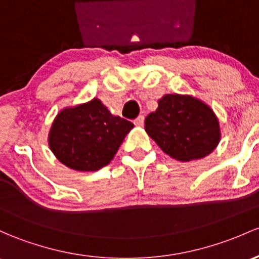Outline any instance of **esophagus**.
<instances>
[{"label": "esophagus", "mask_w": 259, "mask_h": 259, "mask_svg": "<svg viewBox=\"0 0 259 259\" xmlns=\"http://www.w3.org/2000/svg\"><path fill=\"white\" fill-rule=\"evenodd\" d=\"M135 124L138 127H142L144 124V116H138L137 118L135 119Z\"/></svg>", "instance_id": "1"}]
</instances>
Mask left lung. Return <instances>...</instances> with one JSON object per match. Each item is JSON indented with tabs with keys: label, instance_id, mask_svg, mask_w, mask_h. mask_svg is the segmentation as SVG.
Instances as JSON below:
<instances>
[{
	"label": "left lung",
	"instance_id": "obj_1",
	"mask_svg": "<svg viewBox=\"0 0 259 259\" xmlns=\"http://www.w3.org/2000/svg\"><path fill=\"white\" fill-rule=\"evenodd\" d=\"M144 128L160 149L174 159H201L218 147L221 132L213 111L189 95H165L149 113Z\"/></svg>",
	"mask_w": 259,
	"mask_h": 259
}]
</instances>
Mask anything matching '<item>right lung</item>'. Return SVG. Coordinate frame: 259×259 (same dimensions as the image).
<instances>
[{
    "label": "right lung",
    "instance_id": "obj_1",
    "mask_svg": "<svg viewBox=\"0 0 259 259\" xmlns=\"http://www.w3.org/2000/svg\"><path fill=\"white\" fill-rule=\"evenodd\" d=\"M132 122L113 116L100 100L64 108L52 124L49 147L64 165L95 171L115 157Z\"/></svg>",
    "mask_w": 259,
    "mask_h": 259
}]
</instances>
